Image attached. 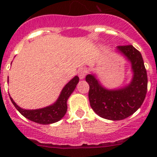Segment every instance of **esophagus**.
Masks as SVG:
<instances>
[{
  "mask_svg": "<svg viewBox=\"0 0 157 157\" xmlns=\"http://www.w3.org/2000/svg\"><path fill=\"white\" fill-rule=\"evenodd\" d=\"M86 74H87V71H86L84 67H80V68L78 70V76L79 77H80V79H81V80L85 78Z\"/></svg>",
  "mask_w": 157,
  "mask_h": 157,
  "instance_id": "1",
  "label": "esophagus"
}]
</instances>
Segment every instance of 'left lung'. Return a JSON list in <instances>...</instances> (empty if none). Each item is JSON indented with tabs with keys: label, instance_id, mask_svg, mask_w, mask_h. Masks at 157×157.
<instances>
[{
	"label": "left lung",
	"instance_id": "1",
	"mask_svg": "<svg viewBox=\"0 0 157 157\" xmlns=\"http://www.w3.org/2000/svg\"><path fill=\"white\" fill-rule=\"evenodd\" d=\"M116 51L131 65L133 77L127 86L115 90L104 87L96 74H88L89 99L93 110L102 118L119 121L131 116L144 102L147 90V75L143 58L133 45L117 46Z\"/></svg>",
	"mask_w": 157,
	"mask_h": 157
}]
</instances>
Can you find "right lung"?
Wrapping results in <instances>:
<instances>
[{
  "instance_id": "obj_1",
  "label": "right lung",
  "mask_w": 157,
  "mask_h": 157,
  "mask_svg": "<svg viewBox=\"0 0 157 157\" xmlns=\"http://www.w3.org/2000/svg\"><path fill=\"white\" fill-rule=\"evenodd\" d=\"M78 82L79 77L75 76L62 89L56 102L45 108L24 109L18 106L11 97H10V100L19 112L27 119L42 124H52L60 121L66 114L67 109V101L71 93L75 90Z\"/></svg>"
}]
</instances>
